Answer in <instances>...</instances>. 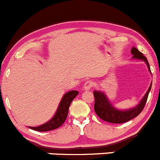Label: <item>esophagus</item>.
<instances>
[{
	"mask_svg": "<svg viewBox=\"0 0 160 160\" xmlns=\"http://www.w3.org/2000/svg\"><path fill=\"white\" fill-rule=\"evenodd\" d=\"M95 85V82L92 80H88L84 84V88L85 89H91Z\"/></svg>",
	"mask_w": 160,
	"mask_h": 160,
	"instance_id": "esophagus-1",
	"label": "esophagus"
}]
</instances>
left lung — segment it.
<instances>
[{"label": "left lung", "mask_w": 160, "mask_h": 160, "mask_svg": "<svg viewBox=\"0 0 160 160\" xmlns=\"http://www.w3.org/2000/svg\"><path fill=\"white\" fill-rule=\"evenodd\" d=\"M131 52L133 54L134 58L142 60V61H145L146 63L147 66H148L149 72H151L148 60L142 54V53H141L135 47H133ZM151 87L152 85H150L146 94L145 95L143 99H142L140 103L137 107L132 109V110H124V111H121V110H118L115 109L110 104V102H109L108 99H107V97H106V96L103 93L99 91H94L93 92V95H94L95 97V112H96V113L99 118L107 121V122L112 123V124H123V123L127 122V121L136 118L143 110L145 103H146L148 93H149L150 89H151Z\"/></svg>", "instance_id": "left-lung-1"}]
</instances>
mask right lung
<instances>
[{"label": "right lung", "instance_id": "right-lung-1", "mask_svg": "<svg viewBox=\"0 0 160 160\" xmlns=\"http://www.w3.org/2000/svg\"><path fill=\"white\" fill-rule=\"evenodd\" d=\"M78 94V92L76 90L69 91L68 92L66 93L63 96L62 99L60 102L57 113H55L54 117L50 121L42 124V125L39 126V127H29V128L34 131H37V132H48V131L54 130V129L61 127L67 118L71 102L76 97Z\"/></svg>", "mask_w": 160, "mask_h": 160}]
</instances>
